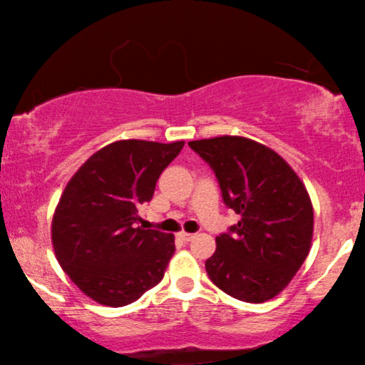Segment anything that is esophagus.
<instances>
[{
  "label": "esophagus",
  "instance_id": "34e87169",
  "mask_svg": "<svg viewBox=\"0 0 365 365\" xmlns=\"http://www.w3.org/2000/svg\"><path fill=\"white\" fill-rule=\"evenodd\" d=\"M178 237L181 239V241H184V242H189V241H192V239H194V234L186 232V231H181V232L178 234Z\"/></svg>",
  "mask_w": 365,
  "mask_h": 365
}]
</instances>
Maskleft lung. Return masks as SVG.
Returning <instances> with one entry per match:
<instances>
[{
	"mask_svg": "<svg viewBox=\"0 0 365 365\" xmlns=\"http://www.w3.org/2000/svg\"><path fill=\"white\" fill-rule=\"evenodd\" d=\"M216 173L227 207L241 216L216 237L206 271L246 302H266L289 286L311 251L314 209L296 171L271 148L242 136L189 143Z\"/></svg>",
	"mask_w": 365,
	"mask_h": 365,
	"instance_id": "obj_1",
	"label": "left lung"
}]
</instances>
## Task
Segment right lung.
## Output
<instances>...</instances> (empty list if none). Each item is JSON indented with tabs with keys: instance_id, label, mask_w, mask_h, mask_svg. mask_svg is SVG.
Instances as JSON below:
<instances>
[{
	"instance_id": "add662e5",
	"label": "right lung",
	"mask_w": 365,
	"mask_h": 365,
	"mask_svg": "<svg viewBox=\"0 0 365 365\" xmlns=\"http://www.w3.org/2000/svg\"><path fill=\"white\" fill-rule=\"evenodd\" d=\"M184 141L121 139L74 173L53 214L51 242L59 266L79 291L103 306L131 304L161 282L174 236L136 226L156 181Z\"/></svg>"
}]
</instances>
